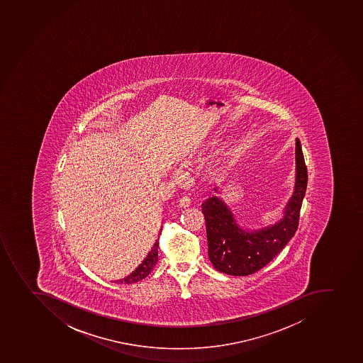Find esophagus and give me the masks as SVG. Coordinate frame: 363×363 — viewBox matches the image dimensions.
<instances>
[{
    "label": "esophagus",
    "instance_id": "1",
    "mask_svg": "<svg viewBox=\"0 0 363 363\" xmlns=\"http://www.w3.org/2000/svg\"><path fill=\"white\" fill-rule=\"evenodd\" d=\"M190 203H191V201H190L189 197L183 196L181 197L180 201H179V206H180L181 208H186V206H190Z\"/></svg>",
    "mask_w": 363,
    "mask_h": 363
}]
</instances>
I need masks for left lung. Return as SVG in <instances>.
Segmentation results:
<instances>
[{
    "label": "left lung",
    "instance_id": "left-lung-1",
    "mask_svg": "<svg viewBox=\"0 0 363 363\" xmlns=\"http://www.w3.org/2000/svg\"><path fill=\"white\" fill-rule=\"evenodd\" d=\"M307 188V167L299 139L296 140V186L284 217L274 225L246 231L220 197L202 203L208 255L213 267L230 276H249L265 267L294 236Z\"/></svg>",
    "mask_w": 363,
    "mask_h": 363
}]
</instances>
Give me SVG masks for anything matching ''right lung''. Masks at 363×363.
Instances as JSON below:
<instances>
[{"instance_id": "1", "label": "right lung", "mask_w": 363, "mask_h": 363, "mask_svg": "<svg viewBox=\"0 0 363 363\" xmlns=\"http://www.w3.org/2000/svg\"><path fill=\"white\" fill-rule=\"evenodd\" d=\"M162 230V228H161ZM160 230V231H161ZM157 249H159V240L155 242L153 247L150 250L146 258L143 260V263L140 264L137 269H134L133 272L130 273V276H127L123 279L118 280L117 283L120 284H133L140 281V280L145 279L150 271L155 267L157 262Z\"/></svg>"}]
</instances>
